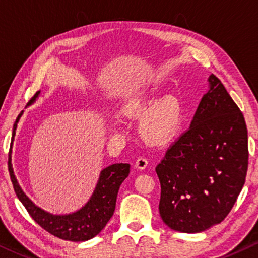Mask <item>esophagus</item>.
I'll list each match as a JSON object with an SVG mask.
<instances>
[{"instance_id": "obj_1", "label": "esophagus", "mask_w": 258, "mask_h": 258, "mask_svg": "<svg viewBox=\"0 0 258 258\" xmlns=\"http://www.w3.org/2000/svg\"><path fill=\"white\" fill-rule=\"evenodd\" d=\"M148 165V160L144 157H139L136 160V163H135V168L140 169V170H143V169H146Z\"/></svg>"}]
</instances>
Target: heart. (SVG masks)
Segmentation results:
<instances>
[{"label": "heart", "instance_id": "b5f03b06", "mask_svg": "<svg viewBox=\"0 0 258 258\" xmlns=\"http://www.w3.org/2000/svg\"><path fill=\"white\" fill-rule=\"evenodd\" d=\"M156 94H146L126 102L123 115L142 119V134L147 141L161 143L174 135L182 121V107L177 98L167 96L163 100Z\"/></svg>", "mask_w": 258, "mask_h": 258}]
</instances>
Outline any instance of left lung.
Listing matches in <instances>:
<instances>
[{
  "mask_svg": "<svg viewBox=\"0 0 258 258\" xmlns=\"http://www.w3.org/2000/svg\"><path fill=\"white\" fill-rule=\"evenodd\" d=\"M209 84L189 129L156 167L162 220L186 234L207 230L228 216L248 171L244 116L216 76L210 75Z\"/></svg>",
  "mask_w": 258,
  "mask_h": 258,
  "instance_id": "left-lung-1",
  "label": "left lung"
}]
</instances>
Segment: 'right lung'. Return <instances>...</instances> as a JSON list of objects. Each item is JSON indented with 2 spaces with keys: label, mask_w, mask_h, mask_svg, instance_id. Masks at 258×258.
<instances>
[{
  "label": "right lung",
  "mask_w": 258,
  "mask_h": 258,
  "mask_svg": "<svg viewBox=\"0 0 258 258\" xmlns=\"http://www.w3.org/2000/svg\"><path fill=\"white\" fill-rule=\"evenodd\" d=\"M38 95H40V91H37L31 97V100L28 102V105L33 103ZM22 112L17 116L16 121L14 123L12 142H10V150L8 155V170L17 199L21 201V203L26 208L31 218L49 234L61 239L73 242H83L95 237L100 234L102 229L105 227V224L114 215L118 189L122 182L128 177L130 164L116 163L103 169L101 171L96 188H95L90 200L80 210L68 215L49 214L31 202L29 197L21 189L15 175H14L12 165V148L17 128V122L22 116Z\"/></svg>",
  "instance_id": "obj_1"
}]
</instances>
